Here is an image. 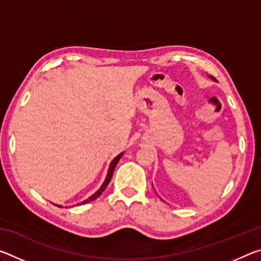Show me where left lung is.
I'll return each instance as SVG.
<instances>
[{"label": "left lung", "instance_id": "1", "mask_svg": "<svg viewBox=\"0 0 261 261\" xmlns=\"http://www.w3.org/2000/svg\"><path fill=\"white\" fill-rule=\"evenodd\" d=\"M210 78H211V79H213V81H215V78H213L212 76H210ZM215 82H216V81H215Z\"/></svg>", "mask_w": 261, "mask_h": 261}]
</instances>
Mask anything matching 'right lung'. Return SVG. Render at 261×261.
<instances>
[{"label": "right lung", "instance_id": "add662e5", "mask_svg": "<svg viewBox=\"0 0 261 261\" xmlns=\"http://www.w3.org/2000/svg\"><path fill=\"white\" fill-rule=\"evenodd\" d=\"M123 154H124V152H122V153L118 154V155H117V156H115V158H114V160H113L112 162H110V165H109V169H108V173H107V176H106V178H105V182L102 183V185H101V187H100V189L98 190V191H96L95 193L92 194L91 197H88L87 199L83 200L82 202H79V204H77V205H85V204H87V202L93 201V200H95V199H96V198L101 196V193H102V192L105 191L106 188H107V185H108V184H109V182H110V179H112V176H113V173H114L115 167H116V165L118 163V161H120V159L123 156ZM54 205H56L57 207H63L62 205H57V204H54Z\"/></svg>", "mask_w": 261, "mask_h": 261}]
</instances>
